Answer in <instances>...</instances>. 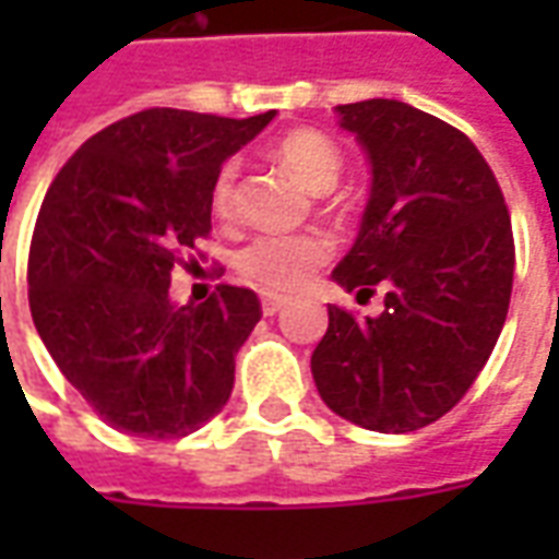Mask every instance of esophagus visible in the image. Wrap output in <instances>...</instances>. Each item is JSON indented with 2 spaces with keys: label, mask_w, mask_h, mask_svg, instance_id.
I'll use <instances>...</instances> for the list:
<instances>
[{
  "label": "esophagus",
  "mask_w": 559,
  "mask_h": 559,
  "mask_svg": "<svg viewBox=\"0 0 559 559\" xmlns=\"http://www.w3.org/2000/svg\"><path fill=\"white\" fill-rule=\"evenodd\" d=\"M284 305H287V299H284V296H272V293H266V296H263V314L266 317L278 314Z\"/></svg>",
  "instance_id": "1"
}]
</instances>
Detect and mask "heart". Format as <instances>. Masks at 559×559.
<instances>
[{
  "instance_id": "obj_1",
  "label": "heart",
  "mask_w": 559,
  "mask_h": 559,
  "mask_svg": "<svg viewBox=\"0 0 559 559\" xmlns=\"http://www.w3.org/2000/svg\"><path fill=\"white\" fill-rule=\"evenodd\" d=\"M275 160L314 194L332 191L344 173L341 148L320 131H308V128L293 131L281 140L275 146ZM236 179H239V167L224 164L212 182V206L221 218H230L236 212ZM329 257H332V242L320 233H293V236L266 233L242 245L233 263L239 278L257 290L290 293L302 287Z\"/></svg>"
}]
</instances>
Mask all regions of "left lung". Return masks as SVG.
Masks as SVG:
<instances>
[{
	"instance_id": "1",
	"label": "left lung",
	"mask_w": 559,
	"mask_h": 559,
	"mask_svg": "<svg viewBox=\"0 0 559 559\" xmlns=\"http://www.w3.org/2000/svg\"><path fill=\"white\" fill-rule=\"evenodd\" d=\"M335 114L368 155L371 194L332 278L356 296L380 284L386 299L365 320L332 305L311 374L341 419L407 433L452 411L488 362L512 296V224L457 128L392 98Z\"/></svg>"
}]
</instances>
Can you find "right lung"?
<instances>
[{
  "label": "right lung",
  "mask_w": 559,
  "mask_h": 559,
  "mask_svg": "<svg viewBox=\"0 0 559 559\" xmlns=\"http://www.w3.org/2000/svg\"><path fill=\"white\" fill-rule=\"evenodd\" d=\"M275 119L155 107L98 131L44 197L29 248V308L71 386L116 431L185 437L233 392L260 320L254 290L221 284L176 305L179 248L212 230L221 164Z\"/></svg>",
  "instance_id": "add662e5"
}]
</instances>
